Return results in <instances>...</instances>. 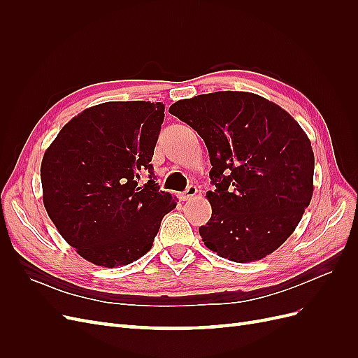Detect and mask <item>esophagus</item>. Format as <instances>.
Masks as SVG:
<instances>
[{"label": "esophagus", "instance_id": "obj_1", "mask_svg": "<svg viewBox=\"0 0 358 358\" xmlns=\"http://www.w3.org/2000/svg\"><path fill=\"white\" fill-rule=\"evenodd\" d=\"M197 192H199V189H197L196 185H189V187L187 188V191H183V192L180 194L179 199H180V201L191 200V199H194V197L197 196Z\"/></svg>", "mask_w": 358, "mask_h": 358}]
</instances>
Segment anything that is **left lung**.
Instances as JSON below:
<instances>
[{"label": "left lung", "instance_id": "obj_1", "mask_svg": "<svg viewBox=\"0 0 358 358\" xmlns=\"http://www.w3.org/2000/svg\"><path fill=\"white\" fill-rule=\"evenodd\" d=\"M169 112L209 150L212 216L204 245L234 263L272 254L296 230L313 192V150L282 107L252 92L220 91L179 100Z\"/></svg>", "mask_w": 358, "mask_h": 358}]
</instances>
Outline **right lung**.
I'll list each match as a JSON object with an SVG mask.
<instances>
[{
	"instance_id": "add662e5",
	"label": "right lung",
	"mask_w": 358,
	"mask_h": 358,
	"mask_svg": "<svg viewBox=\"0 0 358 358\" xmlns=\"http://www.w3.org/2000/svg\"><path fill=\"white\" fill-rule=\"evenodd\" d=\"M164 104L109 101L62 127L41 161L43 203L59 234L103 267L127 266L152 248L176 197L161 191L150 164ZM146 169L150 180L139 182Z\"/></svg>"
}]
</instances>
